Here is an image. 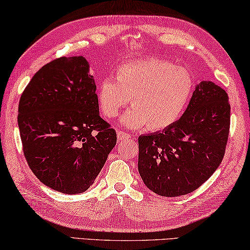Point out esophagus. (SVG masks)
I'll return each mask as SVG.
<instances>
[{
    "instance_id": "34e87169",
    "label": "esophagus",
    "mask_w": 250,
    "mask_h": 250,
    "mask_svg": "<svg viewBox=\"0 0 250 250\" xmlns=\"http://www.w3.org/2000/svg\"><path fill=\"white\" fill-rule=\"evenodd\" d=\"M117 137H118V140L119 141H125V140L130 139V138H132V134L126 133L125 131H118Z\"/></svg>"
}]
</instances>
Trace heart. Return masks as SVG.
I'll return each mask as SVG.
<instances>
[{
	"mask_svg": "<svg viewBox=\"0 0 250 250\" xmlns=\"http://www.w3.org/2000/svg\"><path fill=\"white\" fill-rule=\"evenodd\" d=\"M193 86L191 74L184 68L158 59L137 60L119 66L116 81H101L98 101L104 116L114 118L130 100L133 106L122 117L124 125L159 131L179 120Z\"/></svg>",
	"mask_w": 250,
	"mask_h": 250,
	"instance_id": "b5f03b06",
	"label": "heart"
}]
</instances>
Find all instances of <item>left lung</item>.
<instances>
[{
	"mask_svg": "<svg viewBox=\"0 0 250 250\" xmlns=\"http://www.w3.org/2000/svg\"><path fill=\"white\" fill-rule=\"evenodd\" d=\"M229 128L228 94L211 81L200 82L176 124L138 139V170L145 185L164 197L199 188L223 161Z\"/></svg>",
	"mask_w": 250,
	"mask_h": 250,
	"instance_id": "1",
	"label": "left lung"
}]
</instances>
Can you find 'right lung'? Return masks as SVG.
Masks as SVG:
<instances>
[{"instance_id":"right-lung-1","label":"right lung","mask_w":250,"mask_h":250,"mask_svg":"<svg viewBox=\"0 0 250 250\" xmlns=\"http://www.w3.org/2000/svg\"><path fill=\"white\" fill-rule=\"evenodd\" d=\"M94 79L83 57L42 66L23 91L18 124L23 153L38 179L66 195L84 192L117 144L99 114Z\"/></svg>"}]
</instances>
